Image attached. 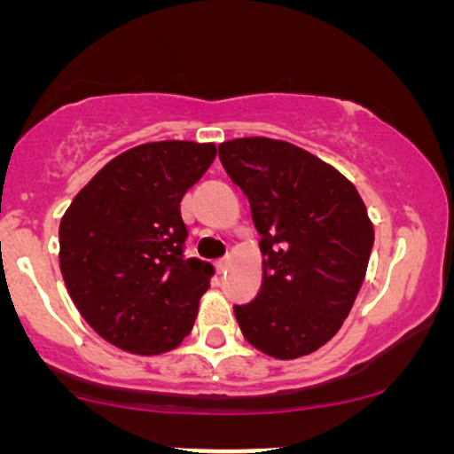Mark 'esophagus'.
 I'll return each mask as SVG.
<instances>
[{
	"mask_svg": "<svg viewBox=\"0 0 454 454\" xmlns=\"http://www.w3.org/2000/svg\"><path fill=\"white\" fill-rule=\"evenodd\" d=\"M228 263H231V259H228V256H223V259L215 261V268H217V272H223V270L228 268Z\"/></svg>",
	"mask_w": 454,
	"mask_h": 454,
	"instance_id": "obj_1",
	"label": "esophagus"
}]
</instances>
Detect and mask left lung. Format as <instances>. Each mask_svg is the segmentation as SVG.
<instances>
[{
    "label": "left lung",
    "instance_id": "1",
    "mask_svg": "<svg viewBox=\"0 0 454 454\" xmlns=\"http://www.w3.org/2000/svg\"><path fill=\"white\" fill-rule=\"evenodd\" d=\"M219 160L250 201L263 283L235 305L250 345L278 360L308 356L340 329L364 281L373 226L356 186L283 140L219 145Z\"/></svg>",
    "mask_w": 454,
    "mask_h": 454
}]
</instances>
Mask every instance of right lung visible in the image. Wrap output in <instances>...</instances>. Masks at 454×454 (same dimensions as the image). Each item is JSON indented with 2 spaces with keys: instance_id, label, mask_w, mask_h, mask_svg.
<instances>
[{
  "instance_id": "add662e5",
  "label": "right lung",
  "mask_w": 454,
  "mask_h": 454,
  "mask_svg": "<svg viewBox=\"0 0 454 454\" xmlns=\"http://www.w3.org/2000/svg\"><path fill=\"white\" fill-rule=\"evenodd\" d=\"M217 149L146 142L105 164L59 226V261L76 309L131 354L173 349L191 333L215 268L186 256L180 201Z\"/></svg>"
}]
</instances>
